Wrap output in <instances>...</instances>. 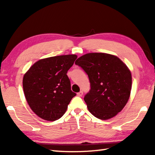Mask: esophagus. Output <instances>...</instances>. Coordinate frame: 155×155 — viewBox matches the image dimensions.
<instances>
[{
    "instance_id": "esophagus-1",
    "label": "esophagus",
    "mask_w": 155,
    "mask_h": 155,
    "mask_svg": "<svg viewBox=\"0 0 155 155\" xmlns=\"http://www.w3.org/2000/svg\"><path fill=\"white\" fill-rule=\"evenodd\" d=\"M83 91H80L79 92L77 93V95H78V96H83Z\"/></svg>"
}]
</instances>
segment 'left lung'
<instances>
[{
    "label": "left lung",
    "instance_id": "1",
    "mask_svg": "<svg viewBox=\"0 0 155 155\" xmlns=\"http://www.w3.org/2000/svg\"><path fill=\"white\" fill-rule=\"evenodd\" d=\"M75 64L88 75L90 90L84 97L90 112L101 120H108L124 108L130 97L132 77L118 57L100 52L87 53Z\"/></svg>",
    "mask_w": 155,
    "mask_h": 155
}]
</instances>
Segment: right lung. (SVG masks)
Instances as JSON below:
<instances>
[{
    "label": "right lung",
    "mask_w": 155,
    "mask_h": 155,
    "mask_svg": "<svg viewBox=\"0 0 155 155\" xmlns=\"http://www.w3.org/2000/svg\"><path fill=\"white\" fill-rule=\"evenodd\" d=\"M77 58L76 54H67L40 59L26 72L22 81L25 98L41 118L48 121L61 118L76 96L67 72Z\"/></svg>",
    "instance_id": "add662e5"
}]
</instances>
